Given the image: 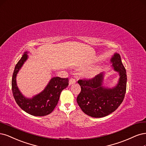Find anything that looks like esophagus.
Returning a JSON list of instances; mask_svg holds the SVG:
<instances>
[{"label": "esophagus", "instance_id": "esophagus-1", "mask_svg": "<svg viewBox=\"0 0 146 146\" xmlns=\"http://www.w3.org/2000/svg\"><path fill=\"white\" fill-rule=\"evenodd\" d=\"M75 83V80L74 78H71L69 80V85H71V84H73Z\"/></svg>", "mask_w": 146, "mask_h": 146}]
</instances>
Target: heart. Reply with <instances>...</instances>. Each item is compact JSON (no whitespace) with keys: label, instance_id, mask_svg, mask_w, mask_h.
I'll return each instance as SVG.
<instances>
[{"label":"heart","instance_id":"obj_1","mask_svg":"<svg viewBox=\"0 0 146 146\" xmlns=\"http://www.w3.org/2000/svg\"><path fill=\"white\" fill-rule=\"evenodd\" d=\"M90 63V62H87L86 64H85L84 67H86ZM101 69V67H100L98 64H94L91 65V66H89L88 68L83 71L82 72V75L85 77L87 78H91L94 76H95L100 71Z\"/></svg>","mask_w":146,"mask_h":146}]
</instances>
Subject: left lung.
<instances>
[{
    "label": "left lung",
    "instance_id": "1",
    "mask_svg": "<svg viewBox=\"0 0 146 146\" xmlns=\"http://www.w3.org/2000/svg\"><path fill=\"white\" fill-rule=\"evenodd\" d=\"M113 71L119 74L117 84L112 88L103 85L104 72L100 73L90 80H79L81 92L77 102L82 111L94 118L107 116L116 110L123 102L126 91V71L118 53L110 58Z\"/></svg>",
    "mask_w": 146,
    "mask_h": 146
}]
</instances>
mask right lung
Wrapping results in <instances>:
<instances>
[{
	"label": "right lung",
	"mask_w": 146,
	"mask_h": 146,
	"mask_svg": "<svg viewBox=\"0 0 146 146\" xmlns=\"http://www.w3.org/2000/svg\"><path fill=\"white\" fill-rule=\"evenodd\" d=\"M28 51L25 52L15 66L12 78V91L17 104L27 113L36 117L45 116L51 113L57 106L62 90L68 87L69 80L54 77L49 80L42 92L28 98L19 90L16 82L18 72L28 58Z\"/></svg>",
	"instance_id": "right-lung-1"
}]
</instances>
